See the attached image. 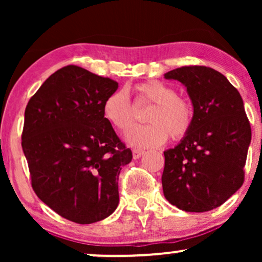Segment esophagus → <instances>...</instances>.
<instances>
[{
  "label": "esophagus",
  "mask_w": 262,
  "mask_h": 262,
  "mask_svg": "<svg viewBox=\"0 0 262 262\" xmlns=\"http://www.w3.org/2000/svg\"><path fill=\"white\" fill-rule=\"evenodd\" d=\"M144 154V151L143 150H140V149H134L133 150V158L134 159H139V158H141V155Z\"/></svg>",
  "instance_id": "34e87169"
}]
</instances>
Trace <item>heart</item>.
I'll return each mask as SVG.
<instances>
[{
	"instance_id": "b5f03b06",
	"label": "heart",
	"mask_w": 262,
	"mask_h": 262,
	"mask_svg": "<svg viewBox=\"0 0 262 262\" xmlns=\"http://www.w3.org/2000/svg\"><path fill=\"white\" fill-rule=\"evenodd\" d=\"M141 101L152 103L146 113L149 124L138 125L127 135V140L138 148L159 146L169 135L179 140L188 133L193 123V108L185 98L177 96L176 90L161 81H146L135 86ZM103 116L106 121L125 133L133 125L135 112L124 90H118L107 96L103 101Z\"/></svg>"
}]
</instances>
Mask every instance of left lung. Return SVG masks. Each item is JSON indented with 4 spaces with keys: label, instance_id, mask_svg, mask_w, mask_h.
Masks as SVG:
<instances>
[{
    "label": "left lung",
    "instance_id": "8db88e82",
    "mask_svg": "<svg viewBox=\"0 0 262 262\" xmlns=\"http://www.w3.org/2000/svg\"><path fill=\"white\" fill-rule=\"evenodd\" d=\"M187 89L193 123L164 151V196L185 212L222 206L242 187L251 141L244 102L223 74L207 66H182L164 75Z\"/></svg>",
    "mask_w": 262,
    "mask_h": 262
}]
</instances>
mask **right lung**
<instances>
[{
  "instance_id": "obj_1",
  "label": "right lung",
  "mask_w": 262,
  "mask_h": 262,
  "mask_svg": "<svg viewBox=\"0 0 262 262\" xmlns=\"http://www.w3.org/2000/svg\"><path fill=\"white\" fill-rule=\"evenodd\" d=\"M118 82L68 65L50 75L29 100L22 148L35 194L62 218L91 224L119 203L118 177L132 161L103 101Z\"/></svg>"
}]
</instances>
